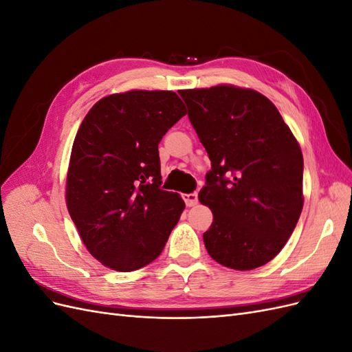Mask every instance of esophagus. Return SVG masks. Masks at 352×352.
Segmentation results:
<instances>
[{"instance_id":"esophagus-1","label":"esophagus","mask_w":352,"mask_h":352,"mask_svg":"<svg viewBox=\"0 0 352 352\" xmlns=\"http://www.w3.org/2000/svg\"><path fill=\"white\" fill-rule=\"evenodd\" d=\"M184 201L186 202L188 207H194L198 204V194L197 192H192V194H184L182 195Z\"/></svg>"}]
</instances>
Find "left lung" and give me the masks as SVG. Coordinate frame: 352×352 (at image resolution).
I'll return each instance as SVG.
<instances>
[{
	"instance_id": "left-lung-1",
	"label": "left lung",
	"mask_w": 352,
	"mask_h": 352,
	"mask_svg": "<svg viewBox=\"0 0 352 352\" xmlns=\"http://www.w3.org/2000/svg\"><path fill=\"white\" fill-rule=\"evenodd\" d=\"M179 94L211 162L198 194L212 212L206 248L225 267H261L280 252L301 216L300 144L257 91L217 85Z\"/></svg>"
}]
</instances>
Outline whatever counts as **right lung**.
Listing matches in <instances>:
<instances>
[{
  "label": "right lung",
  "instance_id": "right-lung-1",
  "mask_svg": "<svg viewBox=\"0 0 352 352\" xmlns=\"http://www.w3.org/2000/svg\"><path fill=\"white\" fill-rule=\"evenodd\" d=\"M186 109L172 91L101 98L72 146L66 204L92 257L133 272L162 254L185 202L160 189L158 144Z\"/></svg>",
  "mask_w": 352,
  "mask_h": 352
}]
</instances>
